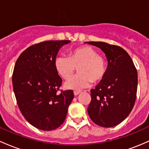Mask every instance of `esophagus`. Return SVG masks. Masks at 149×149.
Listing matches in <instances>:
<instances>
[{
	"mask_svg": "<svg viewBox=\"0 0 149 149\" xmlns=\"http://www.w3.org/2000/svg\"><path fill=\"white\" fill-rule=\"evenodd\" d=\"M81 93V91H74V96H77V95L79 94V93Z\"/></svg>",
	"mask_w": 149,
	"mask_h": 149,
	"instance_id": "esophagus-1",
	"label": "esophagus"
}]
</instances>
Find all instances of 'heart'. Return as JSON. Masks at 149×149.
I'll return each instance as SVG.
<instances>
[{"label": "heart", "mask_w": 149, "mask_h": 149, "mask_svg": "<svg viewBox=\"0 0 149 149\" xmlns=\"http://www.w3.org/2000/svg\"><path fill=\"white\" fill-rule=\"evenodd\" d=\"M54 66L57 72L64 79H69L77 68L78 74L65 84L66 88L74 90L88 87L91 82H100L104 79L107 72L105 58L89 46L72 50L68 57H56Z\"/></svg>", "instance_id": "1"}]
</instances>
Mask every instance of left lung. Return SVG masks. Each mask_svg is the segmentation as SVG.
<instances>
[{
    "instance_id": "8db88e82",
    "label": "left lung",
    "mask_w": 149,
    "mask_h": 149,
    "mask_svg": "<svg viewBox=\"0 0 149 149\" xmlns=\"http://www.w3.org/2000/svg\"><path fill=\"white\" fill-rule=\"evenodd\" d=\"M87 43L101 48L108 60L104 79L91 90L88 114L98 126L112 127L122 123L134 106L137 71L132 58L123 48L99 41Z\"/></svg>"
}]
</instances>
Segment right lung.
Segmentation results:
<instances>
[{"label": "right lung", "instance_id": "add662e5", "mask_svg": "<svg viewBox=\"0 0 149 149\" xmlns=\"http://www.w3.org/2000/svg\"><path fill=\"white\" fill-rule=\"evenodd\" d=\"M70 41H47L32 45L17 60L13 86L18 107L28 123L44 131L64 123L74 98L72 90L61 91V77L54 66L58 51Z\"/></svg>", "mask_w": 149, "mask_h": 149}]
</instances>
